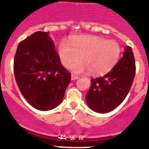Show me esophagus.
Returning a JSON list of instances; mask_svg holds the SVG:
<instances>
[{
  "instance_id": "34e87169",
  "label": "esophagus",
  "mask_w": 149,
  "mask_h": 149,
  "mask_svg": "<svg viewBox=\"0 0 149 149\" xmlns=\"http://www.w3.org/2000/svg\"><path fill=\"white\" fill-rule=\"evenodd\" d=\"M80 78V77L77 75H74V74H72V80H77V79Z\"/></svg>"
}]
</instances>
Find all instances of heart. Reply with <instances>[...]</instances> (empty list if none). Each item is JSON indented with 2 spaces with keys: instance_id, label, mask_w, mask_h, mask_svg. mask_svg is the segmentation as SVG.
I'll return each mask as SVG.
<instances>
[{
  "instance_id": "obj_1",
  "label": "heart",
  "mask_w": 149,
  "mask_h": 149,
  "mask_svg": "<svg viewBox=\"0 0 149 149\" xmlns=\"http://www.w3.org/2000/svg\"><path fill=\"white\" fill-rule=\"evenodd\" d=\"M121 46L114 40L93 35L74 37L70 44L65 40L58 45V54L63 66H70L80 57L81 60L71 66L75 73L89 71L91 74H101L109 72L119 61Z\"/></svg>"
}]
</instances>
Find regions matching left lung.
I'll return each mask as SVG.
<instances>
[{
    "label": "left lung",
    "mask_w": 149,
    "mask_h": 149,
    "mask_svg": "<svg viewBox=\"0 0 149 149\" xmlns=\"http://www.w3.org/2000/svg\"><path fill=\"white\" fill-rule=\"evenodd\" d=\"M136 72L134 54L126 46L121 60L104 76L91 80L86 95L88 106L100 113L112 111L126 98L131 89Z\"/></svg>",
    "instance_id": "8db88e82"
}]
</instances>
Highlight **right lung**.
<instances>
[{
  "instance_id": "right-lung-1",
  "label": "right lung",
  "mask_w": 149,
  "mask_h": 149,
  "mask_svg": "<svg viewBox=\"0 0 149 149\" xmlns=\"http://www.w3.org/2000/svg\"><path fill=\"white\" fill-rule=\"evenodd\" d=\"M54 48L48 32L38 31L19 42L14 58L19 90L31 106L43 111L60 104L71 81Z\"/></svg>"
}]
</instances>
